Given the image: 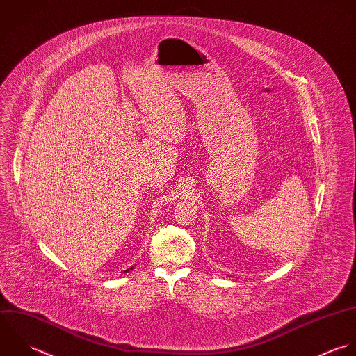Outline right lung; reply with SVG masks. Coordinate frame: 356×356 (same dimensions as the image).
Listing matches in <instances>:
<instances>
[{
  "mask_svg": "<svg viewBox=\"0 0 356 356\" xmlns=\"http://www.w3.org/2000/svg\"><path fill=\"white\" fill-rule=\"evenodd\" d=\"M129 269H132V266H131V268H129ZM129 269H127V270H124V272H128V270H129Z\"/></svg>",
  "mask_w": 356,
  "mask_h": 356,
  "instance_id": "obj_1",
  "label": "right lung"
}]
</instances>
